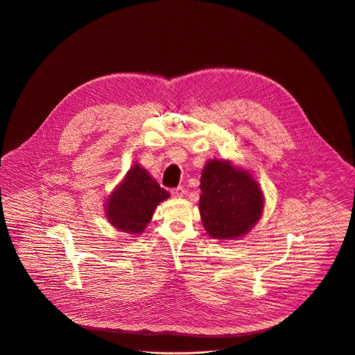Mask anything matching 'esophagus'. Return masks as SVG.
Returning a JSON list of instances; mask_svg holds the SVG:
<instances>
[{
    "label": "esophagus",
    "mask_w": 355,
    "mask_h": 355,
    "mask_svg": "<svg viewBox=\"0 0 355 355\" xmlns=\"http://www.w3.org/2000/svg\"><path fill=\"white\" fill-rule=\"evenodd\" d=\"M184 194H186V190H184L183 187H178V189H173V190H172V196H173L175 198H182Z\"/></svg>",
    "instance_id": "1"
}]
</instances>
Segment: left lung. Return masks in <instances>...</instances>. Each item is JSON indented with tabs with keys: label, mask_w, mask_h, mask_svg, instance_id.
<instances>
[{
	"label": "left lung",
	"mask_w": 355,
	"mask_h": 355,
	"mask_svg": "<svg viewBox=\"0 0 355 355\" xmlns=\"http://www.w3.org/2000/svg\"><path fill=\"white\" fill-rule=\"evenodd\" d=\"M200 189L202 225L215 239L246 236L263 215L264 196L259 182L232 159L207 161Z\"/></svg>",
	"instance_id": "1"
}]
</instances>
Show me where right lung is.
I'll use <instances>...</instances> for the list:
<instances>
[{"instance_id": "1", "label": "right lung", "mask_w": 355, "mask_h": 355, "mask_svg": "<svg viewBox=\"0 0 355 355\" xmlns=\"http://www.w3.org/2000/svg\"><path fill=\"white\" fill-rule=\"evenodd\" d=\"M169 197V193L136 162L107 196L105 215L121 233L140 236L151 222L157 205Z\"/></svg>"}]
</instances>
